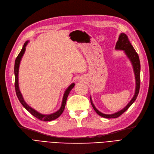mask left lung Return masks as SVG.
<instances>
[{
	"label": "left lung",
	"mask_w": 154,
	"mask_h": 154,
	"mask_svg": "<svg viewBox=\"0 0 154 154\" xmlns=\"http://www.w3.org/2000/svg\"><path fill=\"white\" fill-rule=\"evenodd\" d=\"M115 49L116 50H123L125 55L128 56L129 59L130 60L132 67H133V70L135 75V79H136V88H135V93L133 97L130 100V102L127 104L126 106L124 108L118 111V112L115 113L113 114L108 115V114H104L101 112H100L99 110L96 109L95 107L94 104H93V102L92 100V99L91 97V103L92 106L94 109L95 110V112H96L99 115L104 118L106 119H115L120 116L122 114H123L125 111H127L131 106L132 104L135 100L136 99L137 95L139 94L140 91V62L139 56L137 55L136 51H135L133 46H132L131 44L130 41H129L128 37L124 33H121L119 35V40L117 41L116 43L115 46Z\"/></svg>",
	"instance_id": "1"
}]
</instances>
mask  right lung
<instances>
[{
	"label": "right lung",
	"instance_id": "1",
	"mask_svg": "<svg viewBox=\"0 0 154 154\" xmlns=\"http://www.w3.org/2000/svg\"><path fill=\"white\" fill-rule=\"evenodd\" d=\"M28 43H29V41H26L25 43H24L22 50H21V51L20 52V54H18V57H17V59H16V60H15L14 71V76H15L14 87H15V90H16V94H17L18 99L20 100V102L21 103V104H22L23 106V107L26 110H27L30 113H31L33 116H34L35 117H36L37 119H38L40 120L45 121V122L51 121V120H55V119H57L58 117H59V116L61 115V114L63 113V110H64V108H65V106H66V100H67V97H68V95H69V92H71L72 88L74 87H75V84L72 83L71 85H70L69 87L66 89V91H65L64 94H63V96L61 107L60 108V109L59 110L57 111L56 112H55L54 113H51V114H48V115H43V114H41V113H39L38 111H35L32 108H31L30 106H29L25 103V101L23 98L22 95L20 91L19 85H18V72H19L20 63L21 60H22V57L24 54V53L25 51L26 46L27 45Z\"/></svg>",
	"mask_w": 154,
	"mask_h": 154
}]
</instances>
